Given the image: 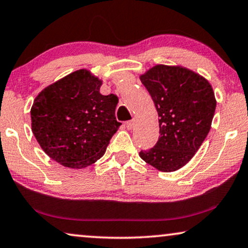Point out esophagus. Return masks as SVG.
I'll return each instance as SVG.
<instances>
[{"label":"esophagus","instance_id":"obj_1","mask_svg":"<svg viewBox=\"0 0 248 248\" xmlns=\"http://www.w3.org/2000/svg\"><path fill=\"white\" fill-rule=\"evenodd\" d=\"M134 126H135V120H130V121H127L126 122V128L127 129H133L134 128Z\"/></svg>","mask_w":248,"mask_h":248}]
</instances>
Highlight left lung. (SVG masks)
Wrapping results in <instances>:
<instances>
[{
	"instance_id": "1",
	"label": "left lung",
	"mask_w": 248,
	"mask_h": 248,
	"mask_svg": "<svg viewBox=\"0 0 248 248\" xmlns=\"http://www.w3.org/2000/svg\"><path fill=\"white\" fill-rule=\"evenodd\" d=\"M158 114L160 137L140 151L145 162L163 172L184 167L209 134L217 101L210 82L183 67L158 64L140 76Z\"/></svg>"
}]
</instances>
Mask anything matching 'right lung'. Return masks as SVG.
<instances>
[{
  "label": "right lung",
  "instance_id": "add662e5",
  "mask_svg": "<svg viewBox=\"0 0 248 248\" xmlns=\"http://www.w3.org/2000/svg\"><path fill=\"white\" fill-rule=\"evenodd\" d=\"M98 80L81 69L47 86L32 104L31 129L52 160L81 169L103 156L118 130V96L102 95Z\"/></svg>",
  "mask_w": 248,
  "mask_h": 248
}]
</instances>
